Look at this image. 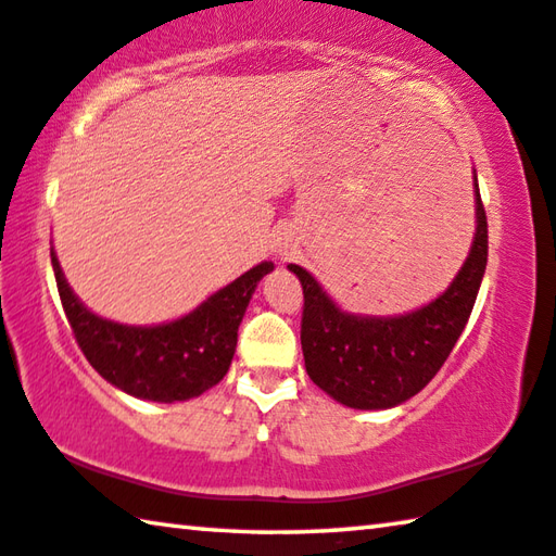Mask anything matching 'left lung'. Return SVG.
Returning a JSON list of instances; mask_svg holds the SVG:
<instances>
[{
	"label": "left lung",
	"mask_w": 556,
	"mask_h": 556,
	"mask_svg": "<svg viewBox=\"0 0 556 556\" xmlns=\"http://www.w3.org/2000/svg\"><path fill=\"white\" fill-rule=\"evenodd\" d=\"M476 186V238L444 294L417 312L375 318L338 308L304 267L301 351L318 388L353 409H388L425 390L454 351L473 312L488 262V220Z\"/></svg>",
	"instance_id": "obj_1"
}]
</instances>
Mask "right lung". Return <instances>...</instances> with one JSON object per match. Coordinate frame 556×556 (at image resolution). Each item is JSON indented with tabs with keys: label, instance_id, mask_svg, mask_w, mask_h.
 I'll return each mask as SVG.
<instances>
[{
	"label": "right lung",
	"instance_id": "obj_1",
	"mask_svg": "<svg viewBox=\"0 0 556 556\" xmlns=\"http://www.w3.org/2000/svg\"><path fill=\"white\" fill-rule=\"evenodd\" d=\"M61 304L75 343L102 378L135 397L184 402L199 397L228 372L238 328L257 281L275 267L271 262L244 271L178 321L164 326H122L100 318L80 304L59 260L51 252Z\"/></svg>",
	"mask_w": 556,
	"mask_h": 556
}]
</instances>
